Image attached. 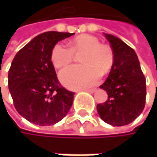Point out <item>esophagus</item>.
Wrapping results in <instances>:
<instances>
[{
  "mask_svg": "<svg viewBox=\"0 0 157 157\" xmlns=\"http://www.w3.org/2000/svg\"><path fill=\"white\" fill-rule=\"evenodd\" d=\"M82 91H85L87 93H90V94H93L95 92V89H85V90H82Z\"/></svg>",
  "mask_w": 157,
  "mask_h": 157,
  "instance_id": "obj_1",
  "label": "esophagus"
}]
</instances>
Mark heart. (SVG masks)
Returning <instances> with one entry per match:
<instances>
[{
	"instance_id": "obj_1",
	"label": "heart",
	"mask_w": 157,
	"mask_h": 157,
	"mask_svg": "<svg viewBox=\"0 0 157 157\" xmlns=\"http://www.w3.org/2000/svg\"><path fill=\"white\" fill-rule=\"evenodd\" d=\"M69 47L57 44L51 52V60L56 68H63L74 59V52H82V64L73 65L63 70L59 77L70 89H83L94 85L101 75H106L113 64V52L105 44L91 34H81L69 42Z\"/></svg>"
}]
</instances>
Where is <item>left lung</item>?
<instances>
[{
  "label": "left lung",
  "instance_id": "8db88e82",
  "mask_svg": "<svg viewBox=\"0 0 157 157\" xmlns=\"http://www.w3.org/2000/svg\"><path fill=\"white\" fill-rule=\"evenodd\" d=\"M113 52V64L105 82L100 86L108 99L97 105L103 121L114 126L132 123L144 108L145 78L136 52L121 39L105 33Z\"/></svg>",
  "mask_w": 157,
  "mask_h": 157
}]
</instances>
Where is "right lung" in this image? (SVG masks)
<instances>
[{"label":"right lung","instance_id":"add662e5","mask_svg":"<svg viewBox=\"0 0 157 157\" xmlns=\"http://www.w3.org/2000/svg\"><path fill=\"white\" fill-rule=\"evenodd\" d=\"M74 33L46 32L21 48L12 62L8 86L16 111L42 126L61 121L69 112L75 93L63 88L51 60L54 45Z\"/></svg>","mask_w":157,"mask_h":157}]
</instances>
